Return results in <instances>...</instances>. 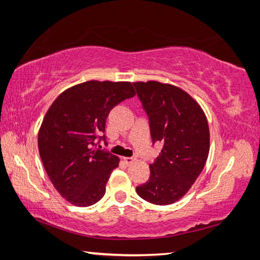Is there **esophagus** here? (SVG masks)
<instances>
[{
    "instance_id": "obj_1",
    "label": "esophagus",
    "mask_w": 260,
    "mask_h": 260,
    "mask_svg": "<svg viewBox=\"0 0 260 260\" xmlns=\"http://www.w3.org/2000/svg\"><path fill=\"white\" fill-rule=\"evenodd\" d=\"M136 160L135 157H124V161L126 162L127 165H131L133 164V162Z\"/></svg>"
}]
</instances>
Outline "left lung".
Masks as SVG:
<instances>
[{"label": "left lung", "instance_id": "left-lung-1", "mask_svg": "<svg viewBox=\"0 0 260 260\" xmlns=\"http://www.w3.org/2000/svg\"><path fill=\"white\" fill-rule=\"evenodd\" d=\"M149 117L152 143H162L150 177L136 187L144 201L169 205L187 193L208 159L210 132L205 113L190 95L169 83L134 82Z\"/></svg>", "mask_w": 260, "mask_h": 260}]
</instances>
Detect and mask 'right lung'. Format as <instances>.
Returning <instances> with one entry per match:
<instances>
[{
  "instance_id": "1",
  "label": "right lung",
  "mask_w": 260,
  "mask_h": 260,
  "mask_svg": "<svg viewBox=\"0 0 260 260\" xmlns=\"http://www.w3.org/2000/svg\"><path fill=\"white\" fill-rule=\"evenodd\" d=\"M135 95L131 82L86 81L64 90L39 129L38 146L51 183L70 203L86 208L102 199L119 158L96 148L105 141L110 111Z\"/></svg>"
}]
</instances>
